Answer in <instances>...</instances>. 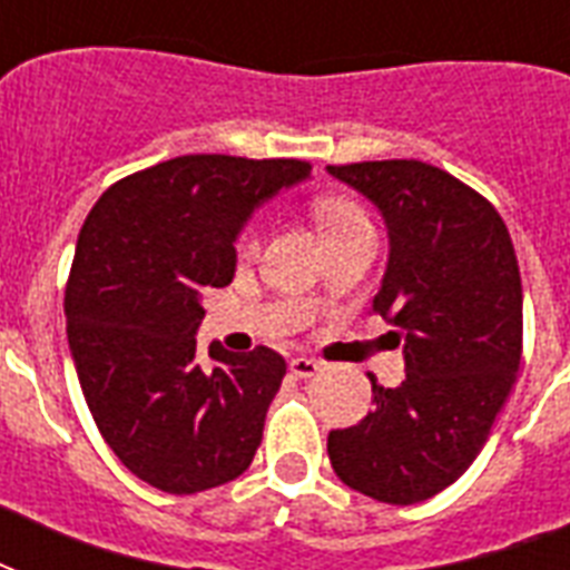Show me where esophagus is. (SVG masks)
I'll use <instances>...</instances> for the list:
<instances>
[{
  "instance_id": "esophagus-1",
  "label": "esophagus",
  "mask_w": 570,
  "mask_h": 570,
  "mask_svg": "<svg viewBox=\"0 0 570 570\" xmlns=\"http://www.w3.org/2000/svg\"><path fill=\"white\" fill-rule=\"evenodd\" d=\"M320 370L322 366L316 364L313 357H293V361H289V373H293L295 379H313Z\"/></svg>"
}]
</instances>
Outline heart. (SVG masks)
Instances as JSON below:
<instances>
[{"label":"heart","mask_w":570,"mask_h":570,"mask_svg":"<svg viewBox=\"0 0 570 570\" xmlns=\"http://www.w3.org/2000/svg\"><path fill=\"white\" fill-rule=\"evenodd\" d=\"M316 222H320L322 233H325V239L334 242L340 236H348V233L357 230H373V224H370V215L361 204H357L355 197L346 195H328L320 197L316 200ZM259 250V222H248L242 224V230L236 233V254L242 259L257 257Z\"/></svg>","instance_id":"heart-1"}]
</instances>
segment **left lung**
<instances>
[{"instance_id": "left-lung-1", "label": "left lung", "mask_w": 570, "mask_h": 570, "mask_svg": "<svg viewBox=\"0 0 570 570\" xmlns=\"http://www.w3.org/2000/svg\"><path fill=\"white\" fill-rule=\"evenodd\" d=\"M381 209L390 259L373 313L405 340V381L328 434L331 468L379 503H423L485 446L518 381L523 289L509 227L488 197L420 159L328 165Z\"/></svg>"}]
</instances>
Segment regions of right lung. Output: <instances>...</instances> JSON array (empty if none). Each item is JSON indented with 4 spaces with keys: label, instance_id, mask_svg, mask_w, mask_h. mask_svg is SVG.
Returning a JSON list of instances; mask_svg holds the SVG:
<instances>
[{
    "label": "right lung",
    "instance_id": "right-lung-1",
    "mask_svg": "<svg viewBox=\"0 0 570 570\" xmlns=\"http://www.w3.org/2000/svg\"><path fill=\"white\" fill-rule=\"evenodd\" d=\"M307 174L304 159L177 156L109 186L85 218L67 343L102 441L147 485L197 494L257 455L284 357L213 343V366H200V298L233 281L250 209Z\"/></svg>",
    "mask_w": 570,
    "mask_h": 570
}]
</instances>
